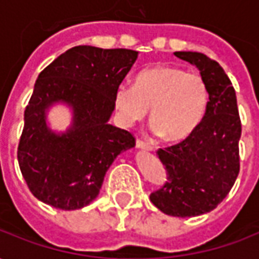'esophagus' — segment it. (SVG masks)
<instances>
[{"label": "esophagus", "instance_id": "esophagus-1", "mask_svg": "<svg viewBox=\"0 0 259 259\" xmlns=\"http://www.w3.org/2000/svg\"><path fill=\"white\" fill-rule=\"evenodd\" d=\"M136 146H137V148L146 150V151H154V147H152L150 143H146V141H143V140L136 141Z\"/></svg>", "mask_w": 259, "mask_h": 259}]
</instances>
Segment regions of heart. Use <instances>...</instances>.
Masks as SVG:
<instances>
[{
    "label": "heart",
    "instance_id": "heart-1",
    "mask_svg": "<svg viewBox=\"0 0 259 259\" xmlns=\"http://www.w3.org/2000/svg\"><path fill=\"white\" fill-rule=\"evenodd\" d=\"M113 104L124 126L144 119L150 111L155 133L169 141H182L194 133L205 116L209 87L200 73L159 65L141 70L135 85H118Z\"/></svg>",
    "mask_w": 259,
    "mask_h": 259
}]
</instances>
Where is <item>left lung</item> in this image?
<instances>
[{
	"instance_id": "obj_1",
	"label": "left lung",
	"mask_w": 259,
	"mask_h": 259,
	"mask_svg": "<svg viewBox=\"0 0 259 259\" xmlns=\"http://www.w3.org/2000/svg\"><path fill=\"white\" fill-rule=\"evenodd\" d=\"M175 55L200 70L209 87V104L193 135L157 151L166 182L150 200L170 217H198L215 209L237 179L241 122L236 91L222 66L201 53Z\"/></svg>"
}]
</instances>
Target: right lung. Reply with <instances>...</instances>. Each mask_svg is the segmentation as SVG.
<instances>
[{
  "mask_svg": "<svg viewBox=\"0 0 259 259\" xmlns=\"http://www.w3.org/2000/svg\"><path fill=\"white\" fill-rule=\"evenodd\" d=\"M139 53L126 48L77 46L38 74L18 147V162L37 200L65 211L89 205L120 152L136 146L127 130L108 123L113 94ZM55 102L72 108V126L55 134L47 109Z\"/></svg>",
  "mask_w": 259,
  "mask_h": 259,
  "instance_id": "1",
  "label": "right lung"
}]
</instances>
